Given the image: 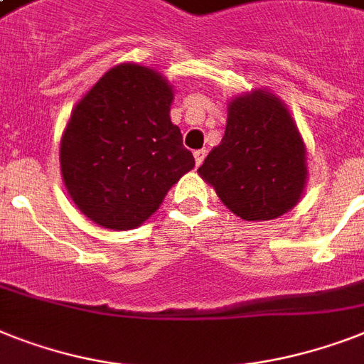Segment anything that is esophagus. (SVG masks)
Wrapping results in <instances>:
<instances>
[{"label":"esophagus","instance_id":"obj_1","mask_svg":"<svg viewBox=\"0 0 364 364\" xmlns=\"http://www.w3.org/2000/svg\"><path fill=\"white\" fill-rule=\"evenodd\" d=\"M205 155H208V151L205 149H198V151H194V161H196V166H200L203 162V159H205Z\"/></svg>","mask_w":364,"mask_h":364}]
</instances>
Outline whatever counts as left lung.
Returning <instances> with one entry per match:
<instances>
[{"instance_id":"1","label":"left lung","mask_w":364,"mask_h":364,"mask_svg":"<svg viewBox=\"0 0 364 364\" xmlns=\"http://www.w3.org/2000/svg\"><path fill=\"white\" fill-rule=\"evenodd\" d=\"M198 173L243 220H271L299 202L305 144L288 108L267 91L235 97L223 141Z\"/></svg>"}]
</instances>
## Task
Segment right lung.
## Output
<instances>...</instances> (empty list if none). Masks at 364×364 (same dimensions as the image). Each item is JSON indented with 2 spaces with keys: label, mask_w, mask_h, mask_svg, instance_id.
Returning <instances> with one entry per match:
<instances>
[{
  "label": "right lung",
  "mask_w": 364,
  "mask_h": 364,
  "mask_svg": "<svg viewBox=\"0 0 364 364\" xmlns=\"http://www.w3.org/2000/svg\"><path fill=\"white\" fill-rule=\"evenodd\" d=\"M172 87L134 63L110 69L70 114L59 161L76 208L102 228L131 230L194 168L170 119Z\"/></svg>",
  "instance_id": "right-lung-1"
}]
</instances>
